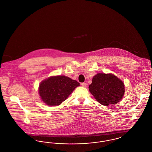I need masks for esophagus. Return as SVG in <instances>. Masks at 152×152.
Returning <instances> with one entry per match:
<instances>
[{
  "instance_id": "esophagus-1",
  "label": "esophagus",
  "mask_w": 152,
  "mask_h": 152,
  "mask_svg": "<svg viewBox=\"0 0 152 152\" xmlns=\"http://www.w3.org/2000/svg\"><path fill=\"white\" fill-rule=\"evenodd\" d=\"M81 86L83 87H86L87 86V84L86 83H82L81 84Z\"/></svg>"
}]
</instances>
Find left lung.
I'll list each match as a JSON object with an SVG mask.
<instances>
[{
	"instance_id": "obj_1",
	"label": "left lung",
	"mask_w": 152,
	"mask_h": 152,
	"mask_svg": "<svg viewBox=\"0 0 152 152\" xmlns=\"http://www.w3.org/2000/svg\"><path fill=\"white\" fill-rule=\"evenodd\" d=\"M89 89L96 100L104 105L116 104L122 99L125 92L124 83L111 73H97Z\"/></svg>"
}]
</instances>
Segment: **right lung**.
Masks as SVG:
<instances>
[{
  "mask_svg": "<svg viewBox=\"0 0 152 152\" xmlns=\"http://www.w3.org/2000/svg\"><path fill=\"white\" fill-rule=\"evenodd\" d=\"M79 86V82L68 77L52 76L40 84L39 92L42 100L47 105H58Z\"/></svg>",
  "mask_w": 152,
  "mask_h": 152,
  "instance_id": "1",
  "label": "right lung"
}]
</instances>
